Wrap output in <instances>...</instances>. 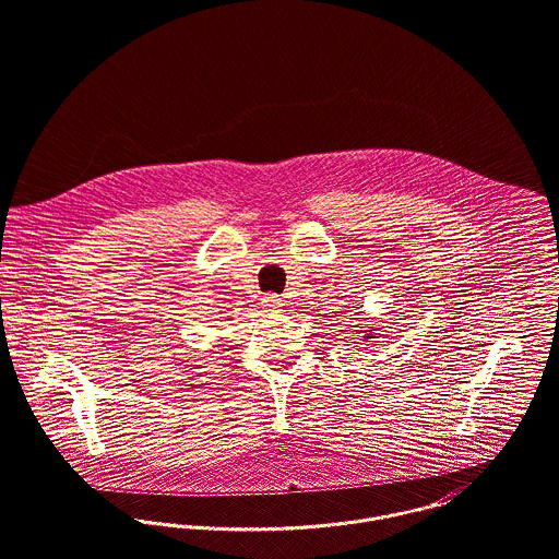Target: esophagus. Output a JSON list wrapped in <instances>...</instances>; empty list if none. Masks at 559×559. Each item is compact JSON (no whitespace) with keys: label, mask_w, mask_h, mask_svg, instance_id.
Returning a JSON list of instances; mask_svg holds the SVG:
<instances>
[{"label":"esophagus","mask_w":559,"mask_h":559,"mask_svg":"<svg viewBox=\"0 0 559 559\" xmlns=\"http://www.w3.org/2000/svg\"><path fill=\"white\" fill-rule=\"evenodd\" d=\"M262 304H264L269 310H277V308L282 306V301H280L275 295H266V297L262 299Z\"/></svg>","instance_id":"1"}]
</instances>
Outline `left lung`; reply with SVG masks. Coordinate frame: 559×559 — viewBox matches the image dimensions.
<instances>
[{
  "label": "left lung",
  "instance_id": "1",
  "mask_svg": "<svg viewBox=\"0 0 559 559\" xmlns=\"http://www.w3.org/2000/svg\"><path fill=\"white\" fill-rule=\"evenodd\" d=\"M377 332H379V328H371V330H365V332H362V334H365V336H362L365 345H372V338H379Z\"/></svg>",
  "mask_w": 559,
  "mask_h": 559
}]
</instances>
